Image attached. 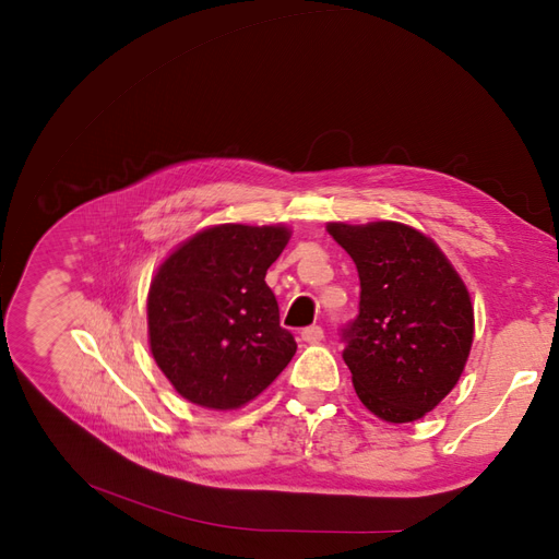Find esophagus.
Returning <instances> with one entry per match:
<instances>
[{
	"label": "esophagus",
	"mask_w": 559,
	"mask_h": 559,
	"mask_svg": "<svg viewBox=\"0 0 559 559\" xmlns=\"http://www.w3.org/2000/svg\"><path fill=\"white\" fill-rule=\"evenodd\" d=\"M301 340L306 344H317V342L324 340V329H321V326H308V329L301 331Z\"/></svg>",
	"instance_id": "esophagus-1"
}]
</instances>
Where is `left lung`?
<instances>
[{
	"label": "left lung",
	"instance_id": "1",
	"mask_svg": "<svg viewBox=\"0 0 559 559\" xmlns=\"http://www.w3.org/2000/svg\"><path fill=\"white\" fill-rule=\"evenodd\" d=\"M356 262L358 317L340 331L360 401L380 419H421L460 380L474 342V308L447 255L396 222L329 224Z\"/></svg>",
	"mask_w": 559,
	"mask_h": 559
}]
</instances>
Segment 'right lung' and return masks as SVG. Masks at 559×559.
<instances>
[{
    "label": "right lung",
    "instance_id": "obj_1",
    "mask_svg": "<svg viewBox=\"0 0 559 559\" xmlns=\"http://www.w3.org/2000/svg\"><path fill=\"white\" fill-rule=\"evenodd\" d=\"M287 238L283 226L222 224L197 233L160 264L146 299L152 354L190 403L240 407L297 354L264 283Z\"/></svg>",
    "mask_w": 559,
    "mask_h": 559
}]
</instances>
